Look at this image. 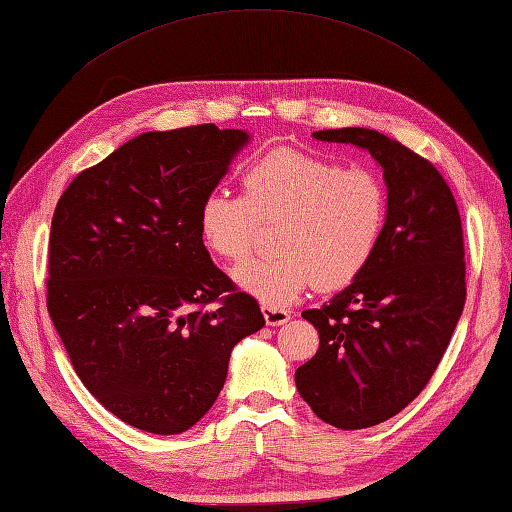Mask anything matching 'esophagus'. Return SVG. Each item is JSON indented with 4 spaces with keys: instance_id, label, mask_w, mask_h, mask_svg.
<instances>
[{
    "instance_id": "esophagus-1",
    "label": "esophagus",
    "mask_w": 512,
    "mask_h": 512,
    "mask_svg": "<svg viewBox=\"0 0 512 512\" xmlns=\"http://www.w3.org/2000/svg\"><path fill=\"white\" fill-rule=\"evenodd\" d=\"M263 314L269 327H278V325H285V322L291 318V311L285 307H274V305H265L263 307Z\"/></svg>"
}]
</instances>
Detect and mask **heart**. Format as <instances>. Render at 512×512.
Wrapping results in <instances>:
<instances>
[{
    "mask_svg": "<svg viewBox=\"0 0 512 512\" xmlns=\"http://www.w3.org/2000/svg\"><path fill=\"white\" fill-rule=\"evenodd\" d=\"M263 223L278 254L236 267V283L267 305H289L309 287L338 291L378 254L389 223V187L371 168L274 148L247 165L243 194L214 190L198 212L201 238L225 260H243Z\"/></svg>",
    "mask_w": 512,
    "mask_h": 512,
    "instance_id": "1",
    "label": "heart"
}]
</instances>
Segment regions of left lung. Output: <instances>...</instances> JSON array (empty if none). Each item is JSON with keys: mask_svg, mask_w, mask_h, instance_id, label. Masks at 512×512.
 Here are the masks:
<instances>
[{"mask_svg": "<svg viewBox=\"0 0 512 512\" xmlns=\"http://www.w3.org/2000/svg\"><path fill=\"white\" fill-rule=\"evenodd\" d=\"M382 165L389 223L371 265L327 305L302 311L316 356L296 389L322 422L353 431L398 415L429 384L466 300L462 218L435 165L369 128L314 132Z\"/></svg>", "mask_w": 512, "mask_h": 512, "instance_id": "left-lung-1", "label": "left lung"}]
</instances>
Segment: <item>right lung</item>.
Returning <instances> with one entry per match:
<instances>
[{
  "instance_id": "1",
  "label": "right lung",
  "mask_w": 512,
  "mask_h": 512,
  "mask_svg": "<svg viewBox=\"0 0 512 512\" xmlns=\"http://www.w3.org/2000/svg\"><path fill=\"white\" fill-rule=\"evenodd\" d=\"M247 139L214 123L139 134L79 172L52 214V325L86 389L134 429L194 426L223 389L234 344L265 327L198 227Z\"/></svg>"
}]
</instances>
